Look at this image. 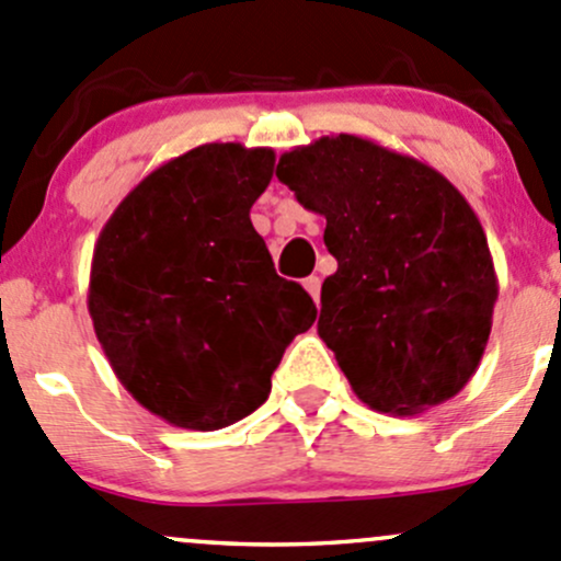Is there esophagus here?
Listing matches in <instances>:
<instances>
[{"label": "esophagus", "mask_w": 561, "mask_h": 561, "mask_svg": "<svg viewBox=\"0 0 561 561\" xmlns=\"http://www.w3.org/2000/svg\"><path fill=\"white\" fill-rule=\"evenodd\" d=\"M304 287H306V293H309V296L314 298V304H320V287H322L320 276H306Z\"/></svg>", "instance_id": "obj_1"}]
</instances>
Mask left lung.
<instances>
[{
    "instance_id": "left-lung-1",
    "label": "left lung",
    "mask_w": 561,
    "mask_h": 561,
    "mask_svg": "<svg viewBox=\"0 0 561 561\" xmlns=\"http://www.w3.org/2000/svg\"><path fill=\"white\" fill-rule=\"evenodd\" d=\"M276 176L328 220L339 261L317 333L365 405L414 416L454 398L486 350L497 274L473 206L427 163L339 134L293 147Z\"/></svg>"
}]
</instances>
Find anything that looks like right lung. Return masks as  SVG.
Segmentation results:
<instances>
[{"mask_svg":"<svg viewBox=\"0 0 561 561\" xmlns=\"http://www.w3.org/2000/svg\"><path fill=\"white\" fill-rule=\"evenodd\" d=\"M274 161L271 147H193L147 174L93 247L99 344L134 400L174 427L209 433L252 414L317 317L250 220Z\"/></svg>","mask_w":561,"mask_h":561,"instance_id":"right-lung-1","label":"right lung"}]
</instances>
